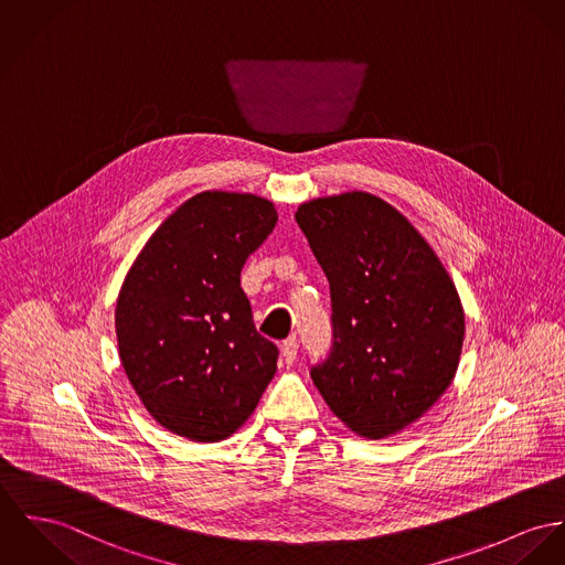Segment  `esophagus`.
I'll list each match as a JSON object with an SVG mask.
<instances>
[{"label":"esophagus","mask_w":565,"mask_h":565,"mask_svg":"<svg viewBox=\"0 0 565 565\" xmlns=\"http://www.w3.org/2000/svg\"><path fill=\"white\" fill-rule=\"evenodd\" d=\"M297 352H299V342H297L295 335L288 338V340L281 344V354H284V361H286V363H295Z\"/></svg>","instance_id":"34e87169"}]
</instances>
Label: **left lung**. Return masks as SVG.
<instances>
[{
	"mask_svg": "<svg viewBox=\"0 0 565 565\" xmlns=\"http://www.w3.org/2000/svg\"><path fill=\"white\" fill-rule=\"evenodd\" d=\"M297 223L331 288V350L309 367L350 430L393 435L451 385L465 311L433 247L387 202L352 191L311 200Z\"/></svg>",
	"mask_w": 565,
	"mask_h": 565,
	"instance_id": "1",
	"label": "left lung"
}]
</instances>
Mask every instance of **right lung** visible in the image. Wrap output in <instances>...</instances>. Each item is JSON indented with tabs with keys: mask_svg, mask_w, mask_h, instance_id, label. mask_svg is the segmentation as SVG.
Returning a JSON list of instances; mask_svg holds the SVG:
<instances>
[{
	"mask_svg": "<svg viewBox=\"0 0 565 565\" xmlns=\"http://www.w3.org/2000/svg\"><path fill=\"white\" fill-rule=\"evenodd\" d=\"M277 223L268 200L204 191L148 238L122 284L116 335L146 411L198 443L234 435L277 370L241 270Z\"/></svg>",
	"mask_w": 565,
	"mask_h": 565,
	"instance_id": "add662e5",
	"label": "right lung"
}]
</instances>
